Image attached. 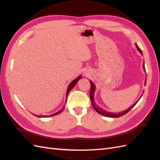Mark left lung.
Returning a JSON list of instances; mask_svg holds the SVG:
<instances>
[{"instance_id": "obj_1", "label": "left lung", "mask_w": 160, "mask_h": 160, "mask_svg": "<svg viewBox=\"0 0 160 160\" xmlns=\"http://www.w3.org/2000/svg\"><path fill=\"white\" fill-rule=\"evenodd\" d=\"M135 45H136L137 49H138V50L139 52V53H140L141 55H143V54H142V52H141V49L139 48L138 44L135 43ZM143 68L144 72H145V63H144V62H143ZM146 80H147L145 79V85L146 84ZM90 84H91V89H90V100H91V102H92V105L94 109V110H95L96 111H97L98 113L100 114V115H103V116H105V117H107L117 118V117H121V116H122V115H125L126 113L128 112L131 110V109L132 108H133L137 103L138 102V101L140 100V98H141V97H142V95H143V94H141V97L138 99V101H136V102L133 104V105H132L131 107H130L129 108H127V110L123 111L120 112H118V113H113V112H108V111H105V110H104L103 108H102L101 107H98V106L97 105V104L95 103L94 98V92H95V90H96V87H95V86H94V83L92 82V81L90 80Z\"/></svg>"}]
</instances>
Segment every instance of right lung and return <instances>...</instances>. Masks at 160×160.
<instances>
[{
	"instance_id": "add662e5",
	"label": "right lung",
	"mask_w": 160,
	"mask_h": 160,
	"mask_svg": "<svg viewBox=\"0 0 160 160\" xmlns=\"http://www.w3.org/2000/svg\"><path fill=\"white\" fill-rule=\"evenodd\" d=\"M81 77H82V76L80 75V76H78L75 79V80H73L72 82L69 84V86H68V89H67V91H66V102L67 101V97H68V94H69V92H70V90L74 87V86L76 85V84L78 82V81L80 78H81ZM64 108H65V105H63V107H62V108L61 109V110H60L59 111H58V112H55V113H53V114H52V115H41V116H36V117H52V116H55V115H58V114H60V113H61L62 111H63V109H64Z\"/></svg>"
}]
</instances>
